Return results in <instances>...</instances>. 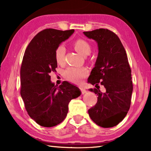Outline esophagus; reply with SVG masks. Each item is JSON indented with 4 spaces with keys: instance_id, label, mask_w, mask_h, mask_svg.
Wrapping results in <instances>:
<instances>
[{
    "instance_id": "obj_1",
    "label": "esophagus",
    "mask_w": 151,
    "mask_h": 151,
    "mask_svg": "<svg viewBox=\"0 0 151 151\" xmlns=\"http://www.w3.org/2000/svg\"><path fill=\"white\" fill-rule=\"evenodd\" d=\"M80 89H81V91L82 94H85V93H86V91L85 88L83 87V86H80Z\"/></svg>"
}]
</instances>
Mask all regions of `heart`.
Wrapping results in <instances>:
<instances>
[{
  "instance_id": "1",
  "label": "heart",
  "mask_w": 151,
  "mask_h": 151,
  "mask_svg": "<svg viewBox=\"0 0 151 151\" xmlns=\"http://www.w3.org/2000/svg\"><path fill=\"white\" fill-rule=\"evenodd\" d=\"M75 50L83 56H87L91 52V47L89 43L85 40L78 39L74 42ZM66 48L63 45H60L55 51L56 60L59 65L65 63ZM88 75V70L83 67H69L65 70V76L71 82H77Z\"/></svg>"
}]
</instances>
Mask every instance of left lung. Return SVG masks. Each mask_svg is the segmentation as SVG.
<instances>
[{
  "mask_svg": "<svg viewBox=\"0 0 151 151\" xmlns=\"http://www.w3.org/2000/svg\"><path fill=\"white\" fill-rule=\"evenodd\" d=\"M95 40L99 53L88 83L95 86L100 83L106 91H89L97 94V103L88 111L91 119L104 128L116 126L126 116L131 106L132 93L131 69L121 40L113 32L99 29L83 32Z\"/></svg>",
  "mask_w": 151,
  "mask_h": 151,
  "instance_id": "8db88e82",
  "label": "left lung"
}]
</instances>
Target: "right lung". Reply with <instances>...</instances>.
I'll return each mask as SVG.
<instances>
[{
	"instance_id": "1",
	"label": "right lung",
	"mask_w": 151,
	"mask_h": 151,
	"mask_svg": "<svg viewBox=\"0 0 151 151\" xmlns=\"http://www.w3.org/2000/svg\"><path fill=\"white\" fill-rule=\"evenodd\" d=\"M74 32L45 29L33 38L25 50L20 68V95L30 118L42 127H52L63 122L69 102L81 94L77 86L67 81L55 85L50 76L57 67L56 49Z\"/></svg>"
}]
</instances>
